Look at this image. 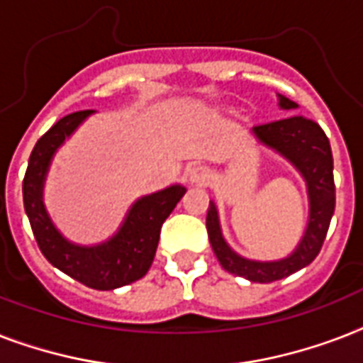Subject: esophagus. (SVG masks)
I'll use <instances>...</instances> for the list:
<instances>
[{"label":"esophagus","mask_w":363,"mask_h":363,"mask_svg":"<svg viewBox=\"0 0 363 363\" xmlns=\"http://www.w3.org/2000/svg\"><path fill=\"white\" fill-rule=\"evenodd\" d=\"M188 179L192 184H198V186H205V184H209L211 181V171L203 165H198V167H192L190 173H188Z\"/></svg>","instance_id":"1"}]
</instances>
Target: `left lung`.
Listing matches in <instances>:
<instances>
[{"mask_svg": "<svg viewBox=\"0 0 363 363\" xmlns=\"http://www.w3.org/2000/svg\"><path fill=\"white\" fill-rule=\"evenodd\" d=\"M279 107L284 111L298 109V104L279 94ZM252 133L262 145L284 156L307 182V194H309L307 230L296 250L286 258L277 262L247 259L233 252L224 241L216 205L211 201L207 211V233L216 258L228 273L245 277L252 282H273L303 269L320 252L335 211L332 147L320 125L305 116H286L269 124L254 125Z\"/></svg>", "mask_w": 363, "mask_h": 363, "instance_id": "obj_1", "label": "left lung"}]
</instances>
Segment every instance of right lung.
<instances>
[{
  "label": "right lung",
  "mask_w": 363,
  "mask_h": 363,
  "mask_svg": "<svg viewBox=\"0 0 363 363\" xmlns=\"http://www.w3.org/2000/svg\"><path fill=\"white\" fill-rule=\"evenodd\" d=\"M92 113L94 111H79L60 118L35 143L22 182V194L26 215L45 258L88 288L115 290L147 275L158 248L162 224L181 201L186 188L173 184L137 199L128 211L121 230L101 245L81 247L67 241L56 230L45 209L43 186L54 152Z\"/></svg>",
  "instance_id": "obj_1"
}]
</instances>
